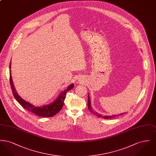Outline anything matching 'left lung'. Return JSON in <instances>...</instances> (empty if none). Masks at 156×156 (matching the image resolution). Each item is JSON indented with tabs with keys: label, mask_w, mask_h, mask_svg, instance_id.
Masks as SVG:
<instances>
[{
	"label": "left lung",
	"mask_w": 156,
	"mask_h": 156,
	"mask_svg": "<svg viewBox=\"0 0 156 156\" xmlns=\"http://www.w3.org/2000/svg\"><path fill=\"white\" fill-rule=\"evenodd\" d=\"M88 109H89V111L90 112L92 113H93L94 115H95V116H98V118H104V119H110V118H115L116 116H118L119 115H122L124 113H120L119 115H112V116H102L99 113H98L94 111V110L92 109V107H91V105H90V98H89V95H88Z\"/></svg>",
	"instance_id": "left-lung-1"
}]
</instances>
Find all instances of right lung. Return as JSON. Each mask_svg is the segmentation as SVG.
I'll return each instance as SVG.
<instances>
[{"instance_id": "1", "label": "right lung", "mask_w": 156, "mask_h": 156, "mask_svg": "<svg viewBox=\"0 0 156 156\" xmlns=\"http://www.w3.org/2000/svg\"><path fill=\"white\" fill-rule=\"evenodd\" d=\"M10 67H11V61L10 62V66H9L10 87L15 99L19 104H20V105L22 106L23 108H24L27 111H29L34 113L36 115L41 117H44V118H49V117L53 116L61 110L64 105V101L66 98V94L68 90H70L71 89L73 88L74 85L73 83H71V85H69L67 87V89L61 92L58 95V97H57V99L54 100V101L51 104L38 107V106H34L32 104L26 101L17 94V92L15 89L13 82L12 81Z\"/></svg>"}]
</instances>
